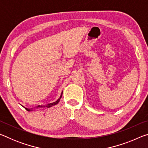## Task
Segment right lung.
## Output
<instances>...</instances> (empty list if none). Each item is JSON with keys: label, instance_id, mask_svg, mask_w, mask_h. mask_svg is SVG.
I'll use <instances>...</instances> for the list:
<instances>
[{"label": "right lung", "instance_id": "obj_1", "mask_svg": "<svg viewBox=\"0 0 148 148\" xmlns=\"http://www.w3.org/2000/svg\"><path fill=\"white\" fill-rule=\"evenodd\" d=\"M61 97H62V95L61 97H60V98L57 100V101H56V102H53V103H50V104H48L46 106V107H51V106H53V105H56V104H58V102H59V101H60V99H61ZM43 106H37V108L38 107H42ZM25 108L26 109V110H27V111H31V110L30 109H29V108Z\"/></svg>", "mask_w": 148, "mask_h": 148}]
</instances>
